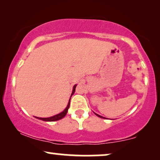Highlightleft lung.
<instances>
[{
	"mask_svg": "<svg viewBox=\"0 0 160 160\" xmlns=\"http://www.w3.org/2000/svg\"><path fill=\"white\" fill-rule=\"evenodd\" d=\"M96 115L98 116V117H100V118H103V119H105V117H101V116H100V115H98V114H97V113H95Z\"/></svg>",
	"mask_w": 160,
	"mask_h": 160,
	"instance_id": "left-lung-1",
	"label": "left lung"
}]
</instances>
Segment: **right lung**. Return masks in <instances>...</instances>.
<instances>
[{"label": "right lung", "mask_w": 160, "mask_h": 160, "mask_svg": "<svg viewBox=\"0 0 160 160\" xmlns=\"http://www.w3.org/2000/svg\"><path fill=\"white\" fill-rule=\"evenodd\" d=\"M76 87V85H74V87L73 88V92H72V94H71V96L73 95L74 92H75ZM70 102H71V98H70L68 104L66 108H65V110L62 111V112L59 113V114H57L55 116H53V117H48V118H40V117H36V118H38V119H41V120H43V121H46V122H54V121H58V120H59V119H62V118L64 117L65 115H66V113L68 112V110L69 106H70Z\"/></svg>", "instance_id": "right-lung-1"}]
</instances>
